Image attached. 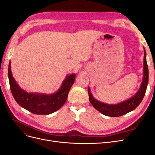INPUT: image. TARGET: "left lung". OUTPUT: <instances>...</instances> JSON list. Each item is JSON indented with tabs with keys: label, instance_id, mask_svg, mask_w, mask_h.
<instances>
[{
	"label": "left lung",
	"instance_id": "left-lung-1",
	"mask_svg": "<svg viewBox=\"0 0 155 155\" xmlns=\"http://www.w3.org/2000/svg\"><path fill=\"white\" fill-rule=\"evenodd\" d=\"M143 49L144 57L143 80L139 90L134 96L130 97L129 99L125 101L120 102L118 104H107L96 100L91 92L90 88L88 87L89 101H90L92 106L101 114L110 117L121 116L134 110L142 101L145 96V91H146L149 80V70L146 61V51H145V49L144 48Z\"/></svg>",
	"mask_w": 155,
	"mask_h": 155
}]
</instances>
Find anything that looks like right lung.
Listing matches in <instances>:
<instances>
[{
    "label": "right lung",
    "mask_w": 155,
    "mask_h": 155,
    "mask_svg": "<svg viewBox=\"0 0 155 155\" xmlns=\"http://www.w3.org/2000/svg\"><path fill=\"white\" fill-rule=\"evenodd\" d=\"M8 78L12 95L18 105L31 113L48 115L57 111L66 102L68 92L74 83L76 74L67 76L59 90L50 94L27 92L23 90L13 77L10 61L8 67Z\"/></svg>",
    "instance_id": "right-lung-1"
}]
</instances>
